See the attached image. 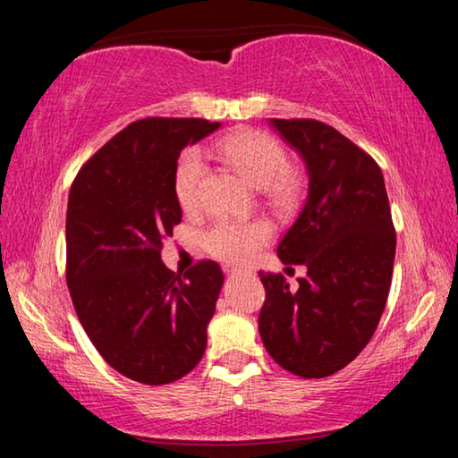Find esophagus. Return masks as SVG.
Listing matches in <instances>:
<instances>
[{"mask_svg": "<svg viewBox=\"0 0 458 458\" xmlns=\"http://www.w3.org/2000/svg\"><path fill=\"white\" fill-rule=\"evenodd\" d=\"M226 273H228V275H236V270H230V268H226Z\"/></svg>", "mask_w": 458, "mask_h": 458, "instance_id": "obj_1", "label": "esophagus"}]
</instances>
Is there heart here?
<instances>
[{"instance_id": "obj_1", "label": "heart", "mask_w": 458, "mask_h": 458, "mask_svg": "<svg viewBox=\"0 0 458 458\" xmlns=\"http://www.w3.org/2000/svg\"><path fill=\"white\" fill-rule=\"evenodd\" d=\"M218 151L246 177V182L265 191L270 204L289 208L297 201L301 182L286 169V151L275 137L262 131H238L224 139ZM204 174L206 164L199 149H188L177 161L174 190L185 212L199 208ZM270 238L273 226L267 220H220L204 232L201 244L214 259L240 267L246 265Z\"/></svg>"}]
</instances>
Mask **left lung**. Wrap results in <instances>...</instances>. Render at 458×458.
Listing matches in <instances>:
<instances>
[{
    "label": "left lung",
    "instance_id": "left-lung-1",
    "mask_svg": "<svg viewBox=\"0 0 458 458\" xmlns=\"http://www.w3.org/2000/svg\"><path fill=\"white\" fill-rule=\"evenodd\" d=\"M307 167V201L276 248L307 276L259 273L267 299L259 331L278 366L301 377L344 369L368 345L390 293L396 234L382 169L337 129L270 119Z\"/></svg>",
    "mask_w": 458,
    "mask_h": 458
}]
</instances>
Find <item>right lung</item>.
I'll return each instance as SVG.
<instances>
[{
  "label": "right lung",
  "mask_w": 458,
  "mask_h": 458,
  "mask_svg": "<svg viewBox=\"0 0 458 458\" xmlns=\"http://www.w3.org/2000/svg\"><path fill=\"white\" fill-rule=\"evenodd\" d=\"M220 129L206 119H141L81 167L66 212V281L103 360L164 386L198 366L224 284L218 262L174 273L161 244L182 222L174 174L188 145Z\"/></svg>",
  "instance_id": "obj_1"
}]
</instances>
